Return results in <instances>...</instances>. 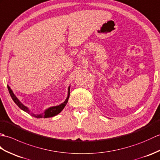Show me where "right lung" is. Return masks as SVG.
<instances>
[{"mask_svg": "<svg viewBox=\"0 0 160 160\" xmlns=\"http://www.w3.org/2000/svg\"><path fill=\"white\" fill-rule=\"evenodd\" d=\"M8 90H9V92L10 94V96L12 97L13 101L15 102V103L18 106V107L21 109H22L23 111L26 112L27 113H29L30 111L29 110V109H28L26 106H24L22 102H21L18 99V98L16 97L15 94H14L13 93L12 90H11V88L9 86H8ZM70 87L69 86L68 87V97H67L66 101L63 102V103L60 104L58 106H54V107H51V108H49L48 109H47L46 111L44 112V113H40V114H38V115H35V114H32V116H34V117H36V118H50V117H52V116H55L56 115H58V113H59L60 112H61L63 109L64 108V107L66 106V105L67 104V102H68V98H69V97H70Z\"/></svg>", "mask_w": 160, "mask_h": 160, "instance_id": "obj_1", "label": "right lung"}]
</instances>
